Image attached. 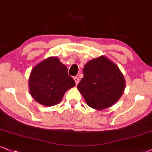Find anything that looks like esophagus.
<instances>
[{
  "instance_id": "34e87169",
  "label": "esophagus",
  "mask_w": 152,
  "mask_h": 152,
  "mask_svg": "<svg viewBox=\"0 0 152 152\" xmlns=\"http://www.w3.org/2000/svg\"><path fill=\"white\" fill-rule=\"evenodd\" d=\"M74 80H75V84L76 85H77L78 83H79V78L77 77H74Z\"/></svg>"
}]
</instances>
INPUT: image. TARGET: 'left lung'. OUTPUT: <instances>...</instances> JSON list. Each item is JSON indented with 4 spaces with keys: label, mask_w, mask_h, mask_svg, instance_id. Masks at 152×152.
I'll use <instances>...</instances> for the list:
<instances>
[{
    "label": "left lung",
    "mask_w": 152,
    "mask_h": 152,
    "mask_svg": "<svg viewBox=\"0 0 152 152\" xmlns=\"http://www.w3.org/2000/svg\"><path fill=\"white\" fill-rule=\"evenodd\" d=\"M83 74L77 89L90 107L105 109L115 104L123 94L124 77L118 67L104 56L86 63Z\"/></svg>",
    "instance_id": "8db88e82"
}]
</instances>
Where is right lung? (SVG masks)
I'll list each match as a JSON object with an SVG mask.
<instances>
[{
  "instance_id": "add662e5",
  "label": "right lung",
  "mask_w": 152,
  "mask_h": 152,
  "mask_svg": "<svg viewBox=\"0 0 152 152\" xmlns=\"http://www.w3.org/2000/svg\"><path fill=\"white\" fill-rule=\"evenodd\" d=\"M29 85L31 95L37 102L51 106L58 104L75 82L68 75L67 67L58 58L51 57L34 67Z\"/></svg>"
}]
</instances>
